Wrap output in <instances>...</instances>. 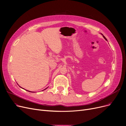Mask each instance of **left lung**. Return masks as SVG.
<instances>
[{"mask_svg": "<svg viewBox=\"0 0 126 126\" xmlns=\"http://www.w3.org/2000/svg\"><path fill=\"white\" fill-rule=\"evenodd\" d=\"M101 35H102V36H103V37H104V39H105V40H106V41H107V39H106V37H105V36H104V35H103V34H101Z\"/></svg>", "mask_w": 126, "mask_h": 126, "instance_id": "8db88e82", "label": "left lung"}]
</instances>
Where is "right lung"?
Segmentation results:
<instances>
[{
  "mask_svg": "<svg viewBox=\"0 0 126 126\" xmlns=\"http://www.w3.org/2000/svg\"><path fill=\"white\" fill-rule=\"evenodd\" d=\"M47 88H46V89H47ZM46 89H45V90H46ZM26 91H27V90H26ZM28 91V92H30V91Z\"/></svg>",
  "mask_w": 126,
  "mask_h": 126,
  "instance_id": "add662e5",
  "label": "right lung"
}]
</instances>
